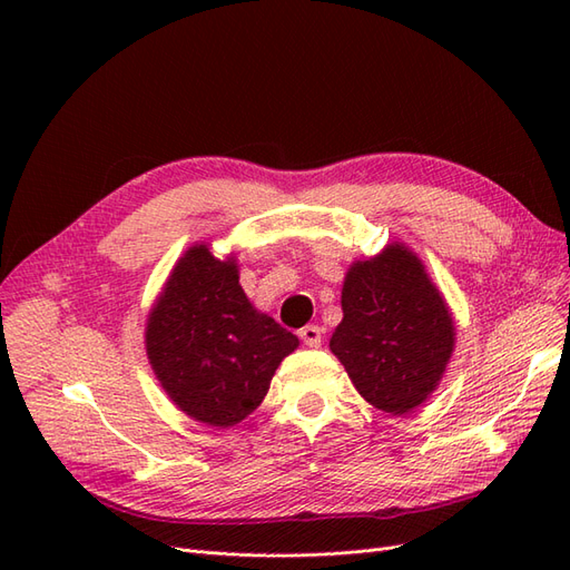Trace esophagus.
Wrapping results in <instances>:
<instances>
[{"label": "esophagus", "instance_id": "obj_1", "mask_svg": "<svg viewBox=\"0 0 570 570\" xmlns=\"http://www.w3.org/2000/svg\"><path fill=\"white\" fill-rule=\"evenodd\" d=\"M299 337H302V342L306 344V347H321L323 331H321L318 325H304L302 331H299Z\"/></svg>", "mask_w": 570, "mask_h": 570}]
</instances>
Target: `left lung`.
<instances>
[{
  "label": "left lung",
  "mask_w": 570,
  "mask_h": 570,
  "mask_svg": "<svg viewBox=\"0 0 570 570\" xmlns=\"http://www.w3.org/2000/svg\"><path fill=\"white\" fill-rule=\"evenodd\" d=\"M342 323L331 350L375 409L402 416L440 385L454 352V321L421 258L402 243L344 275Z\"/></svg>",
  "instance_id": "left-lung-1"
}]
</instances>
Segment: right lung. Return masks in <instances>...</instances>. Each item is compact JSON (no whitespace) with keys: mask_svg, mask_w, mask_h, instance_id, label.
<instances>
[{"mask_svg":"<svg viewBox=\"0 0 570 570\" xmlns=\"http://www.w3.org/2000/svg\"><path fill=\"white\" fill-rule=\"evenodd\" d=\"M154 375L180 411L228 428L262 404L297 335L256 312L239 287L235 256L189 247L170 271L145 331Z\"/></svg>","mask_w":570,"mask_h":570,"instance_id":"1","label":"right lung"}]
</instances>
